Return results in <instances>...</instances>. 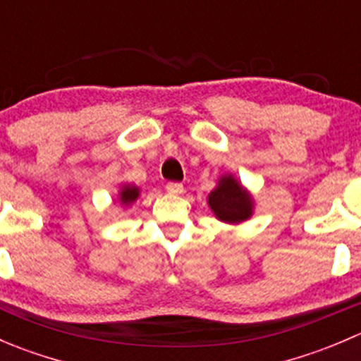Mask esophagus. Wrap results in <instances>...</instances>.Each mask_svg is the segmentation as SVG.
<instances>
[{
    "mask_svg": "<svg viewBox=\"0 0 361 361\" xmlns=\"http://www.w3.org/2000/svg\"><path fill=\"white\" fill-rule=\"evenodd\" d=\"M166 190H167V194H171V195H180L181 192H183V185L181 183H176V181H171V183H167L166 185Z\"/></svg>",
    "mask_w": 361,
    "mask_h": 361,
    "instance_id": "obj_1",
    "label": "esophagus"
}]
</instances>
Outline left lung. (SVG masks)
I'll list each match as a JSON object with an SVG mask.
<instances>
[{
	"label": "left lung",
	"instance_id": "8db88e82",
	"mask_svg": "<svg viewBox=\"0 0 361 361\" xmlns=\"http://www.w3.org/2000/svg\"><path fill=\"white\" fill-rule=\"evenodd\" d=\"M207 206L216 220L228 225L243 224L255 213L253 195L232 173L218 178L216 187L207 194Z\"/></svg>",
	"mask_w": 361,
	"mask_h": 361
}]
</instances>
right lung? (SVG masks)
Returning a JSON list of instances; mask_svg holds the SVG:
<instances>
[{
    "label": "right lung",
    "instance_id": "1",
    "mask_svg": "<svg viewBox=\"0 0 361 361\" xmlns=\"http://www.w3.org/2000/svg\"><path fill=\"white\" fill-rule=\"evenodd\" d=\"M140 195H141V190H140V187H137V185L122 183V185H120L116 197H118L120 206L129 207L137 201V197H140Z\"/></svg>",
    "mask_w": 361,
    "mask_h": 361
}]
</instances>
